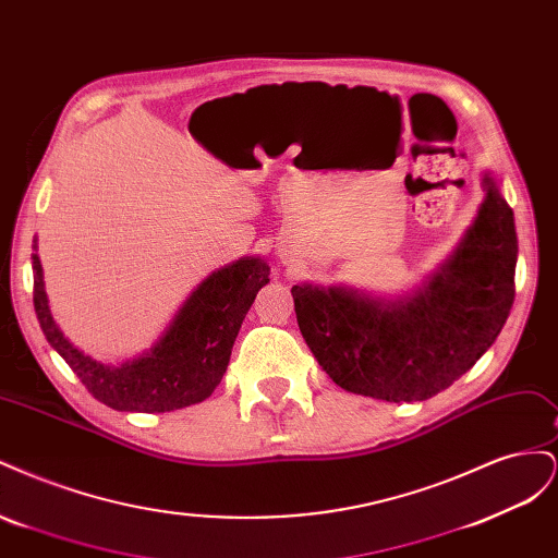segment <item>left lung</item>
<instances>
[{"mask_svg": "<svg viewBox=\"0 0 558 558\" xmlns=\"http://www.w3.org/2000/svg\"><path fill=\"white\" fill-rule=\"evenodd\" d=\"M486 197L453 256L412 298L379 302L347 289L293 286L302 337L349 393L428 400L496 342L514 302V211L484 174Z\"/></svg>", "mask_w": 558, "mask_h": 558, "instance_id": "1", "label": "left lung"}]
</instances>
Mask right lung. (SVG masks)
<instances>
[{
	"mask_svg": "<svg viewBox=\"0 0 558 558\" xmlns=\"http://www.w3.org/2000/svg\"><path fill=\"white\" fill-rule=\"evenodd\" d=\"M32 269L35 312L48 344L74 369L93 398L118 412L146 414L174 412L214 393L226 375L242 320L269 281V267L260 258H242L218 269L197 286L150 353L121 367H109L78 351L56 326L37 253H32Z\"/></svg>",
	"mask_w": 558,
	"mask_h": 558,
	"instance_id": "right-lung-1",
	"label": "right lung"
}]
</instances>
